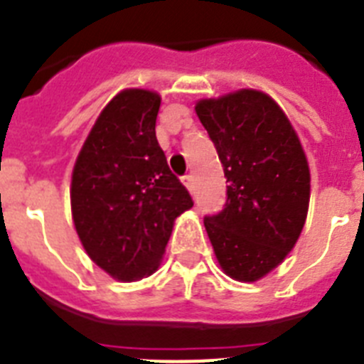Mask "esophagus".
<instances>
[{"label":"esophagus","mask_w":364,"mask_h":364,"mask_svg":"<svg viewBox=\"0 0 364 364\" xmlns=\"http://www.w3.org/2000/svg\"><path fill=\"white\" fill-rule=\"evenodd\" d=\"M180 180H182V184H184L186 188L189 189V191H193V176H191V175L180 176Z\"/></svg>","instance_id":"esophagus-1"}]
</instances>
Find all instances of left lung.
<instances>
[{
	"label": "left lung",
	"mask_w": 364,
	"mask_h": 364,
	"mask_svg": "<svg viewBox=\"0 0 364 364\" xmlns=\"http://www.w3.org/2000/svg\"><path fill=\"white\" fill-rule=\"evenodd\" d=\"M228 182L224 210L204 217L218 264L231 279L259 281L297 242L310 202V169L290 120L253 89L195 107Z\"/></svg>",
	"instance_id": "left-lung-1"
}]
</instances>
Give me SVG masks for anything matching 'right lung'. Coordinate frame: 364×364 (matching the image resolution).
Wrapping results in <instances>:
<instances>
[{
	"mask_svg": "<svg viewBox=\"0 0 364 364\" xmlns=\"http://www.w3.org/2000/svg\"><path fill=\"white\" fill-rule=\"evenodd\" d=\"M159 109L156 92H118L74 164L76 233L87 255L118 281H140L159 268L175 218L193 205L156 140Z\"/></svg>",
	"mask_w": 364,
	"mask_h": 364,
	"instance_id": "right-lung-1",
	"label": "right lung"
}]
</instances>
